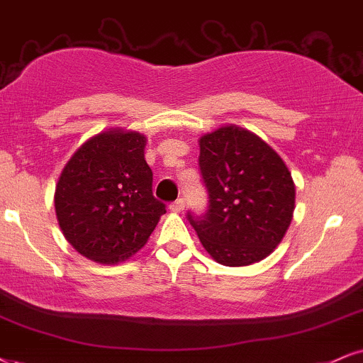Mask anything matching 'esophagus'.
I'll return each mask as SVG.
<instances>
[{
    "instance_id": "34e87169",
    "label": "esophagus",
    "mask_w": 363,
    "mask_h": 363,
    "mask_svg": "<svg viewBox=\"0 0 363 363\" xmlns=\"http://www.w3.org/2000/svg\"><path fill=\"white\" fill-rule=\"evenodd\" d=\"M169 210H172V212H174V213L183 212V210H185V200L178 199L177 202H173L172 205H169Z\"/></svg>"
}]
</instances>
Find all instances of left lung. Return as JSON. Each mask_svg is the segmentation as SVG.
Instances as JSON below:
<instances>
[{
	"label": "left lung",
	"instance_id": "obj_1",
	"mask_svg": "<svg viewBox=\"0 0 363 363\" xmlns=\"http://www.w3.org/2000/svg\"><path fill=\"white\" fill-rule=\"evenodd\" d=\"M210 208L189 220L210 257L244 267L274 252L294 213L296 186L286 163L262 138L225 124L199 138Z\"/></svg>",
	"mask_w": 363,
	"mask_h": 363
}]
</instances>
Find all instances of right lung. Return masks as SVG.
I'll return each instance as SVG.
<instances>
[{"label":"right lung","mask_w":363,"mask_h":363,"mask_svg":"<svg viewBox=\"0 0 363 363\" xmlns=\"http://www.w3.org/2000/svg\"><path fill=\"white\" fill-rule=\"evenodd\" d=\"M147 138L109 128L84 141L58 177L53 203L72 247L97 264H121L145 247L164 205L151 191Z\"/></svg>","instance_id":"obj_1"}]
</instances>
